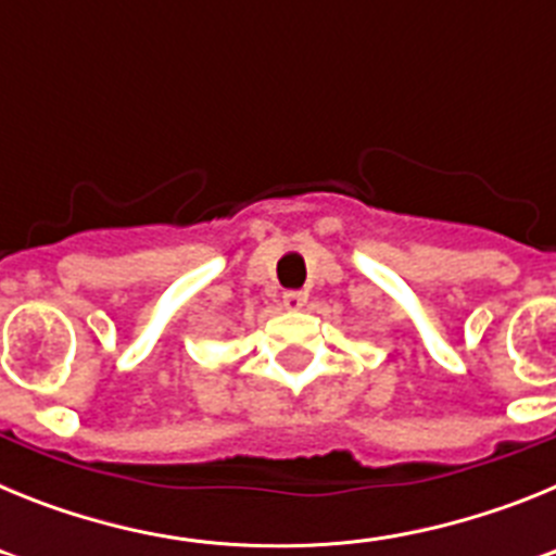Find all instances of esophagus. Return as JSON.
<instances>
[{"label":"esophagus","instance_id":"1","mask_svg":"<svg viewBox=\"0 0 556 556\" xmlns=\"http://www.w3.org/2000/svg\"><path fill=\"white\" fill-rule=\"evenodd\" d=\"M283 306H287L289 312L303 308L306 306V292H301V289H289V292H283Z\"/></svg>","mask_w":556,"mask_h":556}]
</instances>
